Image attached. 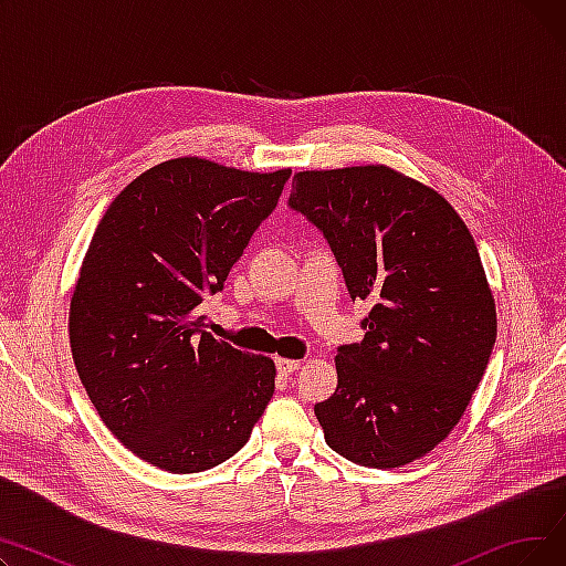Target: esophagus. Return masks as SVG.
Returning a JSON list of instances; mask_svg holds the SVG:
<instances>
[{"mask_svg": "<svg viewBox=\"0 0 566 566\" xmlns=\"http://www.w3.org/2000/svg\"><path fill=\"white\" fill-rule=\"evenodd\" d=\"M298 369H301V360H289V358H280V360H277V371H280L282 376H289V374L298 371Z\"/></svg>", "mask_w": 566, "mask_h": 566, "instance_id": "34e87169", "label": "esophagus"}]
</instances>
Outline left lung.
<instances>
[{"instance_id":"8db88e82","label":"left lung","mask_w":566,"mask_h":566,"mask_svg":"<svg viewBox=\"0 0 566 566\" xmlns=\"http://www.w3.org/2000/svg\"><path fill=\"white\" fill-rule=\"evenodd\" d=\"M289 206L328 238L350 298L371 303L314 406L325 442L369 468L422 459L459 424L497 335L474 238L448 199L385 165L293 174Z\"/></svg>"}]
</instances>
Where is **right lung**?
Segmentation results:
<instances>
[{
	"instance_id": "add662e5",
	"label": "right lung",
	"mask_w": 566,
	"mask_h": 566,
	"mask_svg": "<svg viewBox=\"0 0 566 566\" xmlns=\"http://www.w3.org/2000/svg\"><path fill=\"white\" fill-rule=\"evenodd\" d=\"M291 169L165 160L107 206L69 312L73 363L105 427L167 472L213 468L248 442L275 392V363L203 331L218 293Z\"/></svg>"
}]
</instances>
